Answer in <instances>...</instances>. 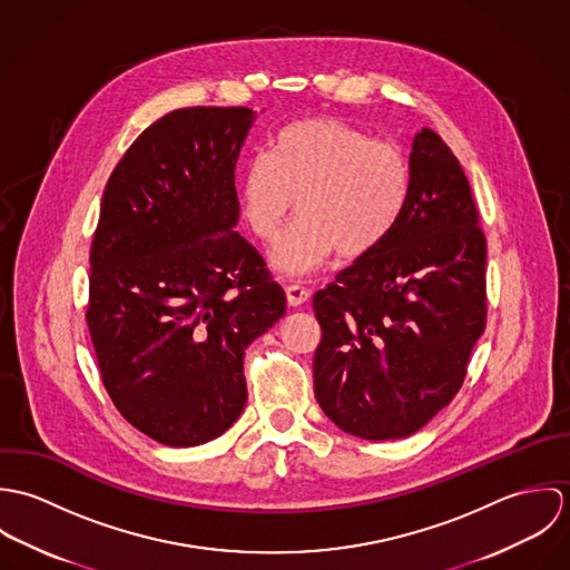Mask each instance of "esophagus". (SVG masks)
Returning a JSON list of instances; mask_svg holds the SVG:
<instances>
[{"mask_svg":"<svg viewBox=\"0 0 570 570\" xmlns=\"http://www.w3.org/2000/svg\"><path fill=\"white\" fill-rule=\"evenodd\" d=\"M285 294H287L289 307H301V305H305L309 301V292L305 287H301V285H287Z\"/></svg>","mask_w":570,"mask_h":570,"instance_id":"esophagus-1","label":"esophagus"}]
</instances>
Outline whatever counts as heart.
I'll list each match as a JSON object with an SVG mask.
<instances>
[{
    "label": "heart",
    "mask_w": 570,
    "mask_h": 570,
    "mask_svg": "<svg viewBox=\"0 0 570 570\" xmlns=\"http://www.w3.org/2000/svg\"><path fill=\"white\" fill-rule=\"evenodd\" d=\"M410 190V164L400 145L337 120L309 118L283 129L274 156L258 154L242 179L245 224L274 242L298 197L301 217L272 252L285 276L321 267L335 249L357 258L397 224Z\"/></svg>",
    "instance_id": "heart-1"
}]
</instances>
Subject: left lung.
Masks as SVG:
<instances>
[{
	"mask_svg": "<svg viewBox=\"0 0 570 570\" xmlns=\"http://www.w3.org/2000/svg\"><path fill=\"white\" fill-rule=\"evenodd\" d=\"M485 261L470 181L450 147L421 129L397 224L314 294V391L340 430L402 439L452 402L485 331Z\"/></svg>",
	"mask_w": 570,
	"mask_h": 570,
	"instance_id": "left-lung-1",
	"label": "left lung"
}]
</instances>
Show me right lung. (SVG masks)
Listing matches in <instances>:
<instances>
[{
	"instance_id": "add662e5",
	"label": "right lung",
	"mask_w": 570,
	"mask_h": 570,
	"mask_svg": "<svg viewBox=\"0 0 570 570\" xmlns=\"http://www.w3.org/2000/svg\"><path fill=\"white\" fill-rule=\"evenodd\" d=\"M256 111L175 109L114 168L89 252L87 326L102 384L154 441L193 448L244 412V355L287 309L235 230V168Z\"/></svg>"
}]
</instances>
